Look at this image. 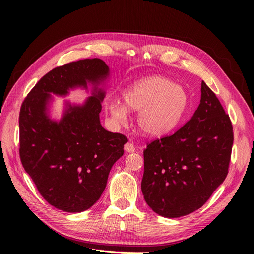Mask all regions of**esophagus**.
<instances>
[{
	"label": "esophagus",
	"mask_w": 254,
	"mask_h": 254,
	"mask_svg": "<svg viewBox=\"0 0 254 254\" xmlns=\"http://www.w3.org/2000/svg\"><path fill=\"white\" fill-rule=\"evenodd\" d=\"M125 150L127 152H134L136 150V147L134 146V144L130 143V142H127L126 145H125Z\"/></svg>",
	"instance_id": "obj_1"
}]
</instances>
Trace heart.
I'll use <instances>...</instances> for the list:
<instances>
[{"label": "heart", "instance_id": "heart-1", "mask_svg": "<svg viewBox=\"0 0 254 254\" xmlns=\"http://www.w3.org/2000/svg\"><path fill=\"white\" fill-rule=\"evenodd\" d=\"M124 105L118 101L106 104V110L115 124L127 123V111L138 112L140 129L148 136L169 134L181 124L189 110L188 92L163 76L142 78L123 92Z\"/></svg>", "mask_w": 254, "mask_h": 254}]
</instances>
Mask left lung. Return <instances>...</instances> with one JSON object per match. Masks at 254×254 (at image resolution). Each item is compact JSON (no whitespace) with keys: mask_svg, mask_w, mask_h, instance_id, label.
<instances>
[{"mask_svg":"<svg viewBox=\"0 0 254 254\" xmlns=\"http://www.w3.org/2000/svg\"><path fill=\"white\" fill-rule=\"evenodd\" d=\"M201 103L176 132L144 149L141 189L158 215L176 218L201 208L229 173L233 126L219 100L202 81Z\"/></svg>","mask_w":254,"mask_h":254,"instance_id":"8db88e82","label":"left lung"}]
</instances>
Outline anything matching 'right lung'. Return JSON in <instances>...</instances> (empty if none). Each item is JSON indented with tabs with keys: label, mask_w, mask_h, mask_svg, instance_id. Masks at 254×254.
<instances>
[{
	"label": "right lung",
	"mask_w": 254,
	"mask_h": 254,
	"mask_svg": "<svg viewBox=\"0 0 254 254\" xmlns=\"http://www.w3.org/2000/svg\"><path fill=\"white\" fill-rule=\"evenodd\" d=\"M109 76L100 59H86L58 66L39 80L21 105L19 155L38 191L51 206L82 212L103 193L109 172L124 154L127 139L106 130L100 123L105 91L98 85ZM90 82L93 96L81 106L67 104L60 122L48 115L50 93L66 95Z\"/></svg>",
	"instance_id": "1"
}]
</instances>
